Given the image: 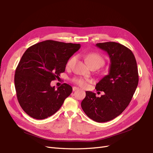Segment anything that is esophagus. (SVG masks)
Masks as SVG:
<instances>
[{
    "label": "esophagus",
    "mask_w": 153,
    "mask_h": 153,
    "mask_svg": "<svg viewBox=\"0 0 153 153\" xmlns=\"http://www.w3.org/2000/svg\"><path fill=\"white\" fill-rule=\"evenodd\" d=\"M78 89H79V88H77V87H73V88H72V90H73V91H75L78 90Z\"/></svg>",
    "instance_id": "1"
}]
</instances>
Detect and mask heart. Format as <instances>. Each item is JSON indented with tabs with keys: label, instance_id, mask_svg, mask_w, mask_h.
I'll use <instances>...</instances> for the list:
<instances>
[{
	"label": "heart",
	"instance_id": "heart-1",
	"mask_svg": "<svg viewBox=\"0 0 153 153\" xmlns=\"http://www.w3.org/2000/svg\"><path fill=\"white\" fill-rule=\"evenodd\" d=\"M83 56L85 57V61L87 62L88 64L91 67L93 65L97 66L98 68L101 67L104 64V59L100 54H97L96 52H91L89 54H84ZM77 60L76 56H73L69 59L67 62V67L72 68L73 65L76 63ZM74 81L76 84L82 88H85L88 85V83L90 81L89 79L82 78V77H75L73 79Z\"/></svg>",
	"mask_w": 153,
	"mask_h": 153
}]
</instances>
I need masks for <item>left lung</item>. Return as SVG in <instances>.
<instances>
[{
    "mask_svg": "<svg viewBox=\"0 0 153 153\" xmlns=\"http://www.w3.org/2000/svg\"><path fill=\"white\" fill-rule=\"evenodd\" d=\"M96 46L107 52L111 61L109 74L96 85V90L104 94L99 97L86 91L81 107L93 121L104 123L117 117L128 107L138 84V70L133 53L126 46L114 42L97 43Z\"/></svg>",
    "mask_w": 153,
    "mask_h": 153,
    "instance_id": "left-lung-1",
    "label": "left lung"
}]
</instances>
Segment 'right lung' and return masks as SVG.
<instances>
[{
	"mask_svg": "<svg viewBox=\"0 0 153 153\" xmlns=\"http://www.w3.org/2000/svg\"><path fill=\"white\" fill-rule=\"evenodd\" d=\"M80 48L79 44L48 40L25 51L16 68L14 82L18 101L26 114L44 119L61 108L72 88L64 83L56 89L51 82L59 78L69 58Z\"/></svg>",
	"mask_w": 153,
	"mask_h": 153,
	"instance_id": "right-lung-1",
	"label": "right lung"
}]
</instances>
